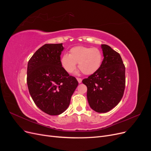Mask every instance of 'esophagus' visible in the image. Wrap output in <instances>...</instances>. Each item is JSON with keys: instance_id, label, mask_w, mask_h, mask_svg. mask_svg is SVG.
Returning <instances> with one entry per match:
<instances>
[{"instance_id": "obj_1", "label": "esophagus", "mask_w": 151, "mask_h": 151, "mask_svg": "<svg viewBox=\"0 0 151 151\" xmlns=\"http://www.w3.org/2000/svg\"><path fill=\"white\" fill-rule=\"evenodd\" d=\"M77 81H78L79 83H81L82 79H81V78H77Z\"/></svg>"}]
</instances>
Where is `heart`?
<instances>
[{
    "label": "heart",
    "mask_w": 151,
    "mask_h": 151,
    "mask_svg": "<svg viewBox=\"0 0 151 151\" xmlns=\"http://www.w3.org/2000/svg\"><path fill=\"white\" fill-rule=\"evenodd\" d=\"M102 61V54L99 49L83 46L72 48L70 54L65 53L61 58L62 65L67 72L74 71L78 63L79 68L86 75L96 72L101 67Z\"/></svg>",
    "instance_id": "obj_1"
}]
</instances>
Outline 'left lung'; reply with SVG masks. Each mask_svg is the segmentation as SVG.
Masks as SVG:
<instances>
[{
	"mask_svg": "<svg viewBox=\"0 0 151 151\" xmlns=\"http://www.w3.org/2000/svg\"><path fill=\"white\" fill-rule=\"evenodd\" d=\"M104 58L99 69L83 80L90 107L106 113L119 103L125 87V67L120 55L107 45L101 46Z\"/></svg>",
	"mask_w": 151,
	"mask_h": 151,
	"instance_id": "1",
	"label": "left lung"
}]
</instances>
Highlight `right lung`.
Segmentation results:
<instances>
[{"label": "right lung", "mask_w": 151, "mask_h": 151, "mask_svg": "<svg viewBox=\"0 0 151 151\" xmlns=\"http://www.w3.org/2000/svg\"><path fill=\"white\" fill-rule=\"evenodd\" d=\"M62 43L45 44L31 57L27 68V84L33 101L50 115H58L69 106L78 86L62 67Z\"/></svg>", "instance_id": "1"}]
</instances>
